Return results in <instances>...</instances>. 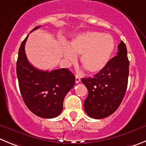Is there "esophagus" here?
<instances>
[{"instance_id":"1","label":"esophagus","mask_w":146,"mask_h":146,"mask_svg":"<svg viewBox=\"0 0 146 146\" xmlns=\"http://www.w3.org/2000/svg\"><path fill=\"white\" fill-rule=\"evenodd\" d=\"M75 82L76 83H79L80 82V77L77 74H76L75 76Z\"/></svg>"}]
</instances>
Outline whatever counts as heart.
I'll list each match as a JSON object with an SVG mask.
<instances>
[{
  "label": "heart",
  "instance_id": "b5f03b06",
  "mask_svg": "<svg viewBox=\"0 0 146 146\" xmlns=\"http://www.w3.org/2000/svg\"><path fill=\"white\" fill-rule=\"evenodd\" d=\"M114 39L110 34L88 31L77 35L72 41L71 47H66L64 56L74 62L76 54L82 55L81 64L89 73H97L108 64L114 51Z\"/></svg>",
  "mask_w": 146,
  "mask_h": 146
}]
</instances>
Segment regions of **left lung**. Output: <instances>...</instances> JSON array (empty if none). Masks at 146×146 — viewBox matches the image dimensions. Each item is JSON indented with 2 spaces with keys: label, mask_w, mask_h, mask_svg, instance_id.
<instances>
[{
  "label": "left lung",
  "mask_w": 146,
  "mask_h": 146,
  "mask_svg": "<svg viewBox=\"0 0 146 146\" xmlns=\"http://www.w3.org/2000/svg\"><path fill=\"white\" fill-rule=\"evenodd\" d=\"M129 62L127 50L123 41L118 46L117 55L94 77L82 78L88 91L84 102L85 111L95 119L106 118L120 106L128 84Z\"/></svg>",
  "instance_id": "left-lung-1"
}]
</instances>
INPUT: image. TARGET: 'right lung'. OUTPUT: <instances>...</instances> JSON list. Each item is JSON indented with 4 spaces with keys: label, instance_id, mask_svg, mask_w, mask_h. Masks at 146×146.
Masks as SVG:
<instances>
[{
    "label": "right lung",
    "instance_id": "right-lung-1",
    "mask_svg": "<svg viewBox=\"0 0 146 146\" xmlns=\"http://www.w3.org/2000/svg\"><path fill=\"white\" fill-rule=\"evenodd\" d=\"M28 36L20 45L17 61L20 93L27 108L33 114L44 118H55L62 112L64 98L74 86L75 77L69 69L49 72L33 66L25 51Z\"/></svg>",
    "mask_w": 146,
    "mask_h": 146
}]
</instances>
